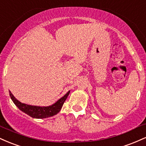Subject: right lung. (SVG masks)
Wrapping results in <instances>:
<instances>
[{"label": "right lung", "mask_w": 146, "mask_h": 146, "mask_svg": "<svg viewBox=\"0 0 146 146\" xmlns=\"http://www.w3.org/2000/svg\"><path fill=\"white\" fill-rule=\"evenodd\" d=\"M70 93V90L67 92L66 95H64L62 98L58 100L56 103L48 106H38L28 105L26 104H23L16 99L13 95L12 93L9 91V95L11 100L14 103V104L19 108L23 113H26L29 116L36 119H44L56 115L60 112L62 107L64 103L65 100Z\"/></svg>", "instance_id": "1"}]
</instances>
